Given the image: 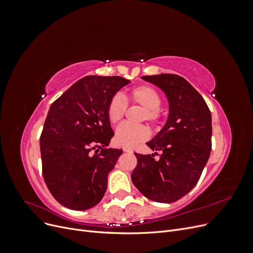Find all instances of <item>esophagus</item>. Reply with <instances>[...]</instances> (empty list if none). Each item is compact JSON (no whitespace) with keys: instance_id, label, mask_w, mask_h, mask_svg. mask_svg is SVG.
<instances>
[{"instance_id":"34e87169","label":"esophagus","mask_w":253,"mask_h":253,"mask_svg":"<svg viewBox=\"0 0 253 253\" xmlns=\"http://www.w3.org/2000/svg\"><path fill=\"white\" fill-rule=\"evenodd\" d=\"M122 150H124L125 152H127V153H132L133 152V150L131 148H128V147H124V148H122Z\"/></svg>"}]
</instances>
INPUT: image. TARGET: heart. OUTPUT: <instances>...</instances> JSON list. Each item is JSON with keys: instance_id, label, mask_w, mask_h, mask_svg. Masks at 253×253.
Here are the masks:
<instances>
[{"instance_id": "1", "label": "heart", "mask_w": 253, "mask_h": 253, "mask_svg": "<svg viewBox=\"0 0 253 253\" xmlns=\"http://www.w3.org/2000/svg\"><path fill=\"white\" fill-rule=\"evenodd\" d=\"M162 102V95L154 86L142 84L128 89L124 98L120 95L113 96L106 105V117L112 125H117L125 117L126 103H128L142 108L139 121H148L152 126H156L163 116V110L160 108ZM149 136L150 131L147 126L122 124L115 133V142L122 147H134L148 139Z\"/></svg>"}]
</instances>
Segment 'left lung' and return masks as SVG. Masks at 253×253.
I'll use <instances>...</instances> for the list:
<instances>
[{"label": "left lung", "mask_w": 253, "mask_h": 253, "mask_svg": "<svg viewBox=\"0 0 253 253\" xmlns=\"http://www.w3.org/2000/svg\"><path fill=\"white\" fill-rule=\"evenodd\" d=\"M143 80L162 88L169 100L167 124L147 142L154 154L135 153L134 186L151 201L173 203L192 190L201 178L212 148L211 112L201 94L180 76H143Z\"/></svg>", "instance_id": "obj_1"}]
</instances>
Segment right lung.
<instances>
[{"mask_svg":"<svg viewBox=\"0 0 253 253\" xmlns=\"http://www.w3.org/2000/svg\"><path fill=\"white\" fill-rule=\"evenodd\" d=\"M128 83L118 76H86L50 105L40 136L42 174L51 195L68 209L87 210L102 200L122 153L105 149L114 136L106 105Z\"/></svg>","mask_w":253,"mask_h":253,"instance_id":"obj_1","label":"right lung"}]
</instances>
